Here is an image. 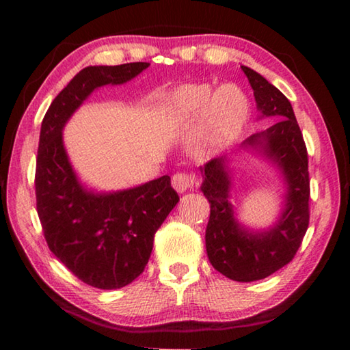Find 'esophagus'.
<instances>
[{
    "mask_svg": "<svg viewBox=\"0 0 350 350\" xmlns=\"http://www.w3.org/2000/svg\"><path fill=\"white\" fill-rule=\"evenodd\" d=\"M173 188L176 189L177 193H185L188 189H191L194 187V183H196V179H194V176L191 174H187V173H176L173 176Z\"/></svg>",
    "mask_w": 350,
    "mask_h": 350,
    "instance_id": "34e87169",
    "label": "esophagus"
}]
</instances>
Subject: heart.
I'll return each mask as SVG.
<instances>
[{
	"mask_svg": "<svg viewBox=\"0 0 350 350\" xmlns=\"http://www.w3.org/2000/svg\"><path fill=\"white\" fill-rule=\"evenodd\" d=\"M162 114L170 122L188 123L200 118L193 150L199 157H210L242 133L250 116V102L232 83L217 90L205 83H189L165 98Z\"/></svg>",
	"mask_w": 350,
	"mask_h": 350,
	"instance_id": "obj_1",
	"label": "heart"
}]
</instances>
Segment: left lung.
<instances>
[{"label": "left lung", "mask_w": 350, "mask_h": 350, "mask_svg": "<svg viewBox=\"0 0 350 350\" xmlns=\"http://www.w3.org/2000/svg\"><path fill=\"white\" fill-rule=\"evenodd\" d=\"M241 69L253 90L259 118H278L267 129L242 142L241 150L260 154L280 170L286 185L282 211L269 228L252 230L242 225L230 200L232 170L225 156L200 167V189L210 202L205 247L211 265L230 280L252 282L282 269L298 252L309 227L310 180L306 144L292 105L256 70Z\"/></svg>", "instance_id": "1"}]
</instances>
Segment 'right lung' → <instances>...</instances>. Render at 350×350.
<instances>
[{"instance_id": "1", "label": "right lung", "mask_w": 350, "mask_h": 350, "mask_svg": "<svg viewBox=\"0 0 350 350\" xmlns=\"http://www.w3.org/2000/svg\"><path fill=\"white\" fill-rule=\"evenodd\" d=\"M150 63L81 69L51 103L41 123L35 194L49 250L88 286H128L145 270L154 234L179 202L170 176L122 191L98 193L79 180L63 128L81 103L106 85H123Z\"/></svg>"}]
</instances>
